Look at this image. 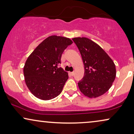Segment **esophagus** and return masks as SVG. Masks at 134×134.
Instances as JSON below:
<instances>
[{
	"label": "esophagus",
	"instance_id": "34e87169",
	"mask_svg": "<svg viewBox=\"0 0 134 134\" xmlns=\"http://www.w3.org/2000/svg\"><path fill=\"white\" fill-rule=\"evenodd\" d=\"M71 74L72 75V76H74V71H73V72H71Z\"/></svg>",
	"mask_w": 134,
	"mask_h": 134
}]
</instances>
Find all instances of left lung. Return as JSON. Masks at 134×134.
Returning a JSON list of instances; mask_svg holds the SVG:
<instances>
[{"label": "left lung", "instance_id": "left-lung-1", "mask_svg": "<svg viewBox=\"0 0 134 134\" xmlns=\"http://www.w3.org/2000/svg\"><path fill=\"white\" fill-rule=\"evenodd\" d=\"M83 60L84 76L78 82L80 90L88 98H97L110 89L116 77L112 60L98 44L87 38H74Z\"/></svg>", "mask_w": 134, "mask_h": 134}]
</instances>
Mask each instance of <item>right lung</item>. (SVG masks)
Instances as JSON below:
<instances>
[{
  "label": "right lung",
  "mask_w": 134,
  "mask_h": 134,
  "mask_svg": "<svg viewBox=\"0 0 134 134\" xmlns=\"http://www.w3.org/2000/svg\"><path fill=\"white\" fill-rule=\"evenodd\" d=\"M72 43L69 38L49 36L27 58L24 67L25 83L36 98L50 100L61 93L68 75L58 66L64 51Z\"/></svg>",
  "instance_id": "add662e5"
}]
</instances>
